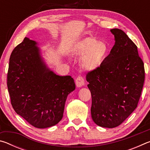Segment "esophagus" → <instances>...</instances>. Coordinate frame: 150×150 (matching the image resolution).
<instances>
[{
  "mask_svg": "<svg viewBox=\"0 0 150 150\" xmlns=\"http://www.w3.org/2000/svg\"><path fill=\"white\" fill-rule=\"evenodd\" d=\"M75 84L77 87H81L85 85V80L83 77L78 76L75 79Z\"/></svg>",
  "mask_w": 150,
  "mask_h": 150,
  "instance_id": "esophagus-1",
  "label": "esophagus"
}]
</instances>
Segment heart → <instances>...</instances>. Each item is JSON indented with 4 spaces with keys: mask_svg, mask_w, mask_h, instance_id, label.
Returning a JSON list of instances; mask_svg holds the SVG:
<instances>
[{
    "mask_svg": "<svg viewBox=\"0 0 150 150\" xmlns=\"http://www.w3.org/2000/svg\"><path fill=\"white\" fill-rule=\"evenodd\" d=\"M108 46L105 42L95 38H87L77 43L73 51L76 56L81 57V67L91 71L99 68L108 55Z\"/></svg>",
    "mask_w": 150,
    "mask_h": 150,
    "instance_id": "1",
    "label": "heart"
}]
</instances>
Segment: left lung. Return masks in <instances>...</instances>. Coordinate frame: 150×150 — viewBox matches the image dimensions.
I'll return each mask as SVG.
<instances>
[{
	"instance_id": "obj_1",
	"label": "left lung",
	"mask_w": 150,
	"mask_h": 150,
	"mask_svg": "<svg viewBox=\"0 0 150 150\" xmlns=\"http://www.w3.org/2000/svg\"><path fill=\"white\" fill-rule=\"evenodd\" d=\"M115 44L99 68L87 73L96 124L112 128L136 108L145 79L144 62L136 44L122 30L111 29Z\"/></svg>"
}]
</instances>
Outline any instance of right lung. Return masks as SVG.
I'll use <instances>...</instances> for the list:
<instances>
[{
	"label": "right lung",
	"mask_w": 150,
	"mask_h": 150,
	"mask_svg": "<svg viewBox=\"0 0 150 150\" xmlns=\"http://www.w3.org/2000/svg\"><path fill=\"white\" fill-rule=\"evenodd\" d=\"M36 44L25 38L12 51L7 87L18 115L35 128H45L62 120L66 99L75 84L71 76L57 75L47 67Z\"/></svg>",
	"instance_id": "1"
}]
</instances>
